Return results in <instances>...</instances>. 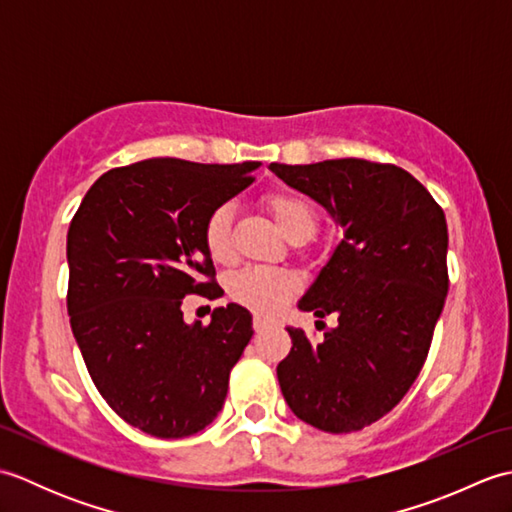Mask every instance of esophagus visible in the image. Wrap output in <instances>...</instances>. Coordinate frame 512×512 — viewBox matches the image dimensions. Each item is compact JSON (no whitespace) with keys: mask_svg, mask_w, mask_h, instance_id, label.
Returning a JSON list of instances; mask_svg holds the SVG:
<instances>
[{"mask_svg":"<svg viewBox=\"0 0 512 512\" xmlns=\"http://www.w3.org/2000/svg\"><path fill=\"white\" fill-rule=\"evenodd\" d=\"M253 325H255V330H257V332H262V330H266V328H268L270 321H268L266 317H259V314H257V317L253 319Z\"/></svg>","mask_w":512,"mask_h":512,"instance_id":"esophagus-1","label":"esophagus"}]
</instances>
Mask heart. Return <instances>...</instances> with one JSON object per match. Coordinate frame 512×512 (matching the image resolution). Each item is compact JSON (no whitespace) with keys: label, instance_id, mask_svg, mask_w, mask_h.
I'll use <instances>...</instances> for the list:
<instances>
[{"label":"heart","instance_id":"b5f03b06","mask_svg":"<svg viewBox=\"0 0 512 512\" xmlns=\"http://www.w3.org/2000/svg\"><path fill=\"white\" fill-rule=\"evenodd\" d=\"M264 204L290 242L301 244L312 237L317 211L303 195L273 191L266 195ZM231 224L233 213L228 206L215 209L204 224V244L215 262H226L231 257ZM292 288L295 281L290 275L270 268H246L231 281V295L259 314H275L288 301Z\"/></svg>","mask_w":512,"mask_h":512}]
</instances>
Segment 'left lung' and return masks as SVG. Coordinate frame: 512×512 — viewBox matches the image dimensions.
<instances>
[{
    "instance_id": "1",
    "label": "left lung",
    "mask_w": 512,
    "mask_h": 512,
    "mask_svg": "<svg viewBox=\"0 0 512 512\" xmlns=\"http://www.w3.org/2000/svg\"><path fill=\"white\" fill-rule=\"evenodd\" d=\"M319 202L341 242L299 299L334 314L319 343L288 328L277 378L292 413L328 433L367 427L418 378L449 290L447 220L422 184L396 165L361 158L268 167Z\"/></svg>"
}]
</instances>
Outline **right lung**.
<instances>
[{
  "mask_svg": "<svg viewBox=\"0 0 512 512\" xmlns=\"http://www.w3.org/2000/svg\"><path fill=\"white\" fill-rule=\"evenodd\" d=\"M257 167L140 160L103 173L72 217V334L107 405L149 436L187 438L211 424L253 336L239 303L215 308L202 325L184 321L182 299L224 292L204 224L253 184Z\"/></svg>",
  "mask_w": 512,
  "mask_h": 512,
  "instance_id": "add662e5",
  "label": "right lung"
}]
</instances>
